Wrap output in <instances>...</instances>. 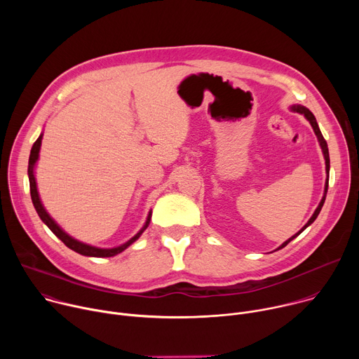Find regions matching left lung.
<instances>
[{
  "mask_svg": "<svg viewBox=\"0 0 359 359\" xmlns=\"http://www.w3.org/2000/svg\"><path fill=\"white\" fill-rule=\"evenodd\" d=\"M292 112H298V114H301V115H304L305 116V119L309 121L310 123H311V126H313V129H314V132H316V135H317V139H318V142H320V146H321V149H323V153H324V159H325V170H327V182H325V190H324V197H323V200L320 201V204H318V208L316 209V212H314V215L311 216V219L306 222V224L297 233V234H294L291 238H288L287 241H284L277 250H280V248H283V247H285L291 240H294L299 233H302L306 227H309L311 223H314V220L317 219V216L320 215V212H321V209H323V206H324V201H325V196H327V190H328V177H330V153H328V146H327V142H325V139H324V136H323V133H321V130H320V128H318V123H317V119H316V116L313 115V112L310 111V109H306L305 107H301V105H292L291 108H290Z\"/></svg>",
  "mask_w": 359,
  "mask_h": 359,
  "instance_id": "left-lung-1",
  "label": "left lung"
}]
</instances>
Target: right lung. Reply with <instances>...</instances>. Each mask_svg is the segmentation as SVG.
<instances>
[{
  "label": "right lung",
  "mask_w": 359,
  "mask_h": 359,
  "mask_svg": "<svg viewBox=\"0 0 359 359\" xmlns=\"http://www.w3.org/2000/svg\"><path fill=\"white\" fill-rule=\"evenodd\" d=\"M41 142H42V133L39 135V137L35 140L32 149H31V155H29V162H28V177H29V191H31V198H32V203H34V208L38 213V216L41 217V220L49 227V230L53 231L67 247H69L71 250L82 254V255H88V257H114V255L122 252L123 250H126L132 243H135L140 234L147 229L149 223H150V217H151V212H149V216L146 219V223L144 226L139 230L137 234H135L129 241L123 243L122 245L119 247H114V248H99V247H93V245H89V244H85L82 241H78L75 240L74 237H71L68 233H65L57 223L55 220L50 217L45 208L42 206L41 203V198H39V194H38V190H36V182H35V175H34V168H35V163L38 161V156H39V149H41Z\"/></svg>",
  "instance_id": "add662e5"
}]
</instances>
